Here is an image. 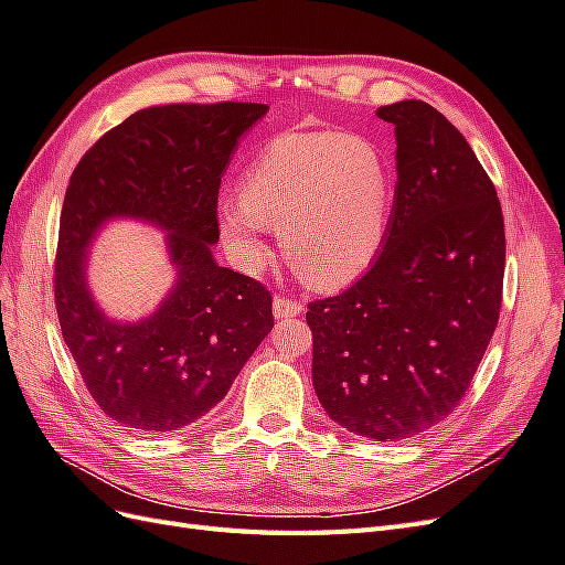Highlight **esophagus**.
I'll list each match as a JSON object with an SVG mask.
<instances>
[{"instance_id": "1", "label": "esophagus", "mask_w": 565, "mask_h": 565, "mask_svg": "<svg viewBox=\"0 0 565 565\" xmlns=\"http://www.w3.org/2000/svg\"><path fill=\"white\" fill-rule=\"evenodd\" d=\"M271 310H274V317H277V320H286V317H298L306 308H302V302H298V300L274 296Z\"/></svg>"}]
</instances>
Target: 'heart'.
<instances>
[{"instance_id":"1","label":"heart","mask_w":565,"mask_h":565,"mask_svg":"<svg viewBox=\"0 0 565 565\" xmlns=\"http://www.w3.org/2000/svg\"><path fill=\"white\" fill-rule=\"evenodd\" d=\"M394 207V177L367 138L320 131L269 142L226 193L216 222L243 269L263 265L265 226L277 228L291 267L317 288L358 279L380 255Z\"/></svg>"}]
</instances>
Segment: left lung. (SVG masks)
I'll return each mask as SVG.
<instances>
[{"label": "left lung", "instance_id": "obj_1", "mask_svg": "<svg viewBox=\"0 0 565 565\" xmlns=\"http://www.w3.org/2000/svg\"><path fill=\"white\" fill-rule=\"evenodd\" d=\"M377 117L394 124L398 171L382 253L306 320L327 415L398 441L466 396L499 322L505 236L494 183L441 111L403 99Z\"/></svg>", "mask_w": 565, "mask_h": 565}]
</instances>
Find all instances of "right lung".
<instances>
[{"mask_svg": "<svg viewBox=\"0 0 565 565\" xmlns=\"http://www.w3.org/2000/svg\"><path fill=\"white\" fill-rule=\"evenodd\" d=\"M267 105H164L131 114L83 154L66 188L54 263L62 337L99 408L162 434L220 403L274 327L267 288L216 265V195ZM168 231L172 291L152 316L111 321L89 294L87 248L111 218Z\"/></svg>", "mask_w": 565, "mask_h": 565, "instance_id": "right-lung-1", "label": "right lung"}]
</instances>
